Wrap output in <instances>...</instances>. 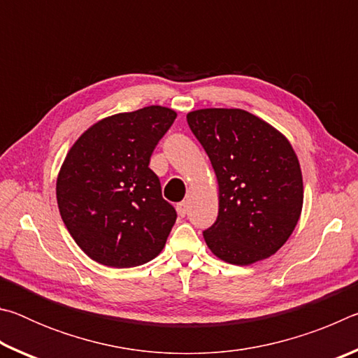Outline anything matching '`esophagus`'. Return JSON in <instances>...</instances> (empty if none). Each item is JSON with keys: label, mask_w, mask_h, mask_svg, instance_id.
I'll return each instance as SVG.
<instances>
[{"label": "esophagus", "mask_w": 358, "mask_h": 358, "mask_svg": "<svg viewBox=\"0 0 358 358\" xmlns=\"http://www.w3.org/2000/svg\"><path fill=\"white\" fill-rule=\"evenodd\" d=\"M177 211H178V215L183 217V216H186V213H187V202H180L178 205H177Z\"/></svg>", "instance_id": "34e87169"}]
</instances>
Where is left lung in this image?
<instances>
[{
    "mask_svg": "<svg viewBox=\"0 0 358 358\" xmlns=\"http://www.w3.org/2000/svg\"><path fill=\"white\" fill-rule=\"evenodd\" d=\"M220 185V211L203 238L216 257L251 265L275 254L299 222L303 180L281 132L241 108L187 113Z\"/></svg>",
    "mask_w": 358,
    "mask_h": 358,
    "instance_id": "left-lung-1",
    "label": "left lung"
}]
</instances>
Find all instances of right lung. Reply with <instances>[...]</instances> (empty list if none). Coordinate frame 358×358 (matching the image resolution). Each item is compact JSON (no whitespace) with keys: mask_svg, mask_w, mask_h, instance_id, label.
Returning <instances> with one entry per match:
<instances>
[{"mask_svg":"<svg viewBox=\"0 0 358 358\" xmlns=\"http://www.w3.org/2000/svg\"><path fill=\"white\" fill-rule=\"evenodd\" d=\"M175 118L161 106L113 115L85 131L66 156L57 180L59 215L96 262L129 268L164 248L177 211L148 164Z\"/></svg>","mask_w":358,"mask_h":358,"instance_id":"obj_1","label":"right lung"}]
</instances>
